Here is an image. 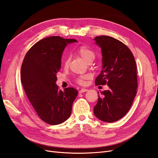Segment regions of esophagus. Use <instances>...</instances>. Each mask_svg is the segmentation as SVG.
<instances>
[{"mask_svg":"<svg viewBox=\"0 0 158 158\" xmlns=\"http://www.w3.org/2000/svg\"><path fill=\"white\" fill-rule=\"evenodd\" d=\"M87 91H88V89H85V88H82V89H81L79 91V93H80V94H82V93H84V92H87Z\"/></svg>","mask_w":158,"mask_h":158,"instance_id":"esophagus-1","label":"esophagus"}]
</instances>
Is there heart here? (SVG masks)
I'll list each match as a JSON object with an SVG mask.
<instances>
[{"instance_id":"b5f03b06","label":"heart","mask_w":158,"mask_h":158,"mask_svg":"<svg viewBox=\"0 0 158 158\" xmlns=\"http://www.w3.org/2000/svg\"><path fill=\"white\" fill-rule=\"evenodd\" d=\"M76 54L82 57V59L86 62L87 63L92 62L95 59V52L86 45H80L76 49ZM70 63V59L69 56H65L63 61V66L64 68H67ZM88 76L82 75L76 78V82L79 84H84L85 80L88 79Z\"/></svg>"}]
</instances>
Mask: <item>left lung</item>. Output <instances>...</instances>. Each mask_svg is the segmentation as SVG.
<instances>
[{"label": "left lung", "mask_w": 158, "mask_h": 158, "mask_svg": "<svg viewBox=\"0 0 158 158\" xmlns=\"http://www.w3.org/2000/svg\"><path fill=\"white\" fill-rule=\"evenodd\" d=\"M94 40L102 48L103 69L95 85H106L94 107L95 117L112 123L123 117L131 109L138 88L136 64L128 47L112 37L101 35Z\"/></svg>", "instance_id": "left-lung-1"}]
</instances>
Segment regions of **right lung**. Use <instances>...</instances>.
Masks as SVG:
<instances>
[{"label": "right lung", "instance_id": "obj_1", "mask_svg": "<svg viewBox=\"0 0 158 158\" xmlns=\"http://www.w3.org/2000/svg\"><path fill=\"white\" fill-rule=\"evenodd\" d=\"M76 41L60 36L45 37L31 47L23 60V89L38 116L49 125H59L67 120L78 95L74 88L61 91L55 84L62 53L68 44Z\"/></svg>", "mask_w": 158, "mask_h": 158}]
</instances>
